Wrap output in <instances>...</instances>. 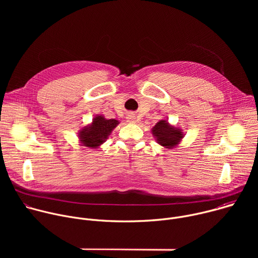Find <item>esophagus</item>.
Masks as SVG:
<instances>
[{"label": "esophagus", "mask_w": 258, "mask_h": 258, "mask_svg": "<svg viewBox=\"0 0 258 258\" xmlns=\"http://www.w3.org/2000/svg\"><path fill=\"white\" fill-rule=\"evenodd\" d=\"M126 119H127V122L130 123H136L138 121V118L134 113H128L126 116Z\"/></svg>", "instance_id": "esophagus-1"}]
</instances>
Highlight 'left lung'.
<instances>
[{
	"mask_svg": "<svg viewBox=\"0 0 258 258\" xmlns=\"http://www.w3.org/2000/svg\"><path fill=\"white\" fill-rule=\"evenodd\" d=\"M155 141L165 149H172L176 147L181 139L183 133L180 128L171 125L167 119L159 120L151 131Z\"/></svg>",
	"mask_w": 258,
	"mask_h": 258,
	"instance_id": "8db88e82",
	"label": "left lung"
}]
</instances>
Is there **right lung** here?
Segmentation results:
<instances>
[{
  "mask_svg": "<svg viewBox=\"0 0 258 258\" xmlns=\"http://www.w3.org/2000/svg\"><path fill=\"white\" fill-rule=\"evenodd\" d=\"M116 119H106L103 115H96L92 123L80 130L79 139L81 145L89 148H98L118 125Z\"/></svg>",
  "mask_w": 258,
  "mask_h": 258,
  "instance_id": "1",
  "label": "right lung"
}]
</instances>
